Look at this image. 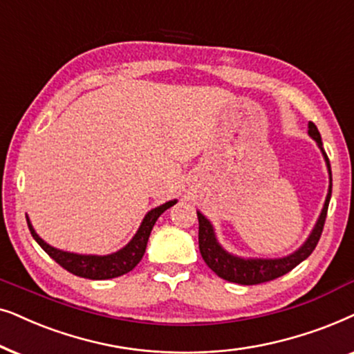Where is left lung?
<instances>
[{
    "mask_svg": "<svg viewBox=\"0 0 354 354\" xmlns=\"http://www.w3.org/2000/svg\"><path fill=\"white\" fill-rule=\"evenodd\" d=\"M309 136L317 142L319 149L322 150L325 163H327L328 174H330V186H328V194L325 199L324 209L320 212V216L315 223L313 233L309 234V238L306 239V243L301 246L298 251L286 257L280 259H243L236 257L233 254L226 252L223 248L220 246L216 241L214 226L209 220L205 218L201 212H197V218H199V249L201 256L204 259L209 268H212L220 279L226 281H232V283L239 285H259L266 283V281L275 280L279 277L285 275L290 270H293L296 266H299L304 259H308L313 251L317 246L320 234H322L325 218H327V210H328V202H330L332 196V171H330V162H328L327 153L322 147V139H320V133L317 126L314 122L309 121Z\"/></svg>",
    "mask_w": 354,
    "mask_h": 354,
    "instance_id": "1",
    "label": "left lung"
}]
</instances>
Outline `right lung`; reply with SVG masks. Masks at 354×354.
<instances>
[{
	"instance_id": "right-lung-1",
	"label": "right lung",
	"mask_w": 354,
	"mask_h": 354,
	"mask_svg": "<svg viewBox=\"0 0 354 354\" xmlns=\"http://www.w3.org/2000/svg\"><path fill=\"white\" fill-rule=\"evenodd\" d=\"M176 204V201L165 202L163 205L155 207L144 216L142 223H140L138 233L134 234V238L126 244L124 248L120 249L118 252L108 254V256H84V254H74V252H66L59 251L50 244H46L39 234L35 233L34 226H32L29 216L27 218V225H29L30 234L34 236L37 243L40 244V248L53 259L56 263H59L64 270L73 273V275L82 277V279H91V280H108V279H116V277L124 275L133 270L142 259L145 248H147V241L152 232L155 221L158 220V216L163 214L165 210Z\"/></svg>"
}]
</instances>
